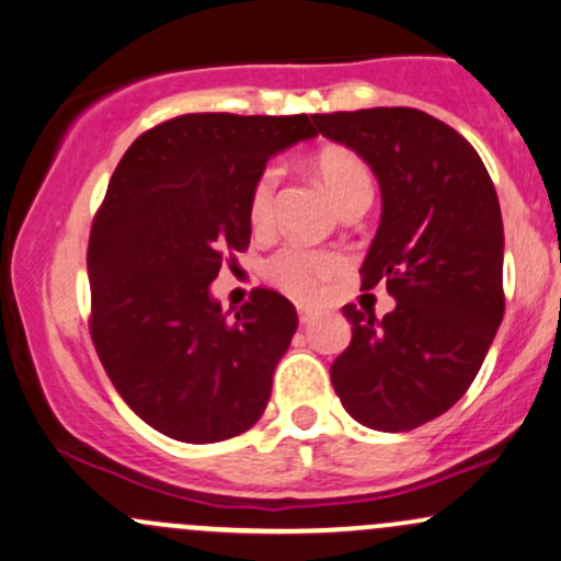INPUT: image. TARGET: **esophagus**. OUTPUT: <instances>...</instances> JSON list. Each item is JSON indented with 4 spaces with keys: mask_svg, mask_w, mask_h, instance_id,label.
Here are the masks:
<instances>
[{
    "mask_svg": "<svg viewBox=\"0 0 561 561\" xmlns=\"http://www.w3.org/2000/svg\"><path fill=\"white\" fill-rule=\"evenodd\" d=\"M298 319H300V324L306 327V324H311L313 319H317V311H313V308H306V306H300L298 308Z\"/></svg>",
    "mask_w": 561,
    "mask_h": 561,
    "instance_id": "esophagus-1",
    "label": "esophagus"
}]
</instances>
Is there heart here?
<instances>
[{"instance_id": "b5f03b06", "label": "heart", "mask_w": 561, "mask_h": 561, "mask_svg": "<svg viewBox=\"0 0 561 561\" xmlns=\"http://www.w3.org/2000/svg\"><path fill=\"white\" fill-rule=\"evenodd\" d=\"M313 171L319 182L330 192L340 210L371 199V173L366 163L343 147H327L313 158ZM279 165L268 163L255 176L248 195V218L253 229H266L274 221L276 190H279ZM347 261L334 250H308L302 244H285L266 261L263 272L276 287L285 289L289 298L313 302L324 295L334 279L345 274Z\"/></svg>"}]
</instances>
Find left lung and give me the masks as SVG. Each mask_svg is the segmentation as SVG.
Instances as JSON below:
<instances>
[{
  "label": "left lung",
  "instance_id": "1",
  "mask_svg": "<svg viewBox=\"0 0 561 561\" xmlns=\"http://www.w3.org/2000/svg\"><path fill=\"white\" fill-rule=\"evenodd\" d=\"M375 171L382 218L362 289L388 285L382 319L351 302L334 392L356 422L403 433L446 414L478 377L504 319V224L474 147L414 107L311 115Z\"/></svg>",
  "mask_w": 561,
  "mask_h": 561
}]
</instances>
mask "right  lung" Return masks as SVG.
Returning a JSON list of instances; mask_svg holds the SVG:
<instances>
[{"label": "right lung", "instance_id": "obj_1", "mask_svg": "<svg viewBox=\"0 0 561 561\" xmlns=\"http://www.w3.org/2000/svg\"><path fill=\"white\" fill-rule=\"evenodd\" d=\"M311 137L308 115H179L141 134L107 184L87 253L89 330L128 409L173 440H227L266 409L295 306L259 287L227 319L210 282L250 244L255 176Z\"/></svg>", "mask_w": 561, "mask_h": 561}]
</instances>
